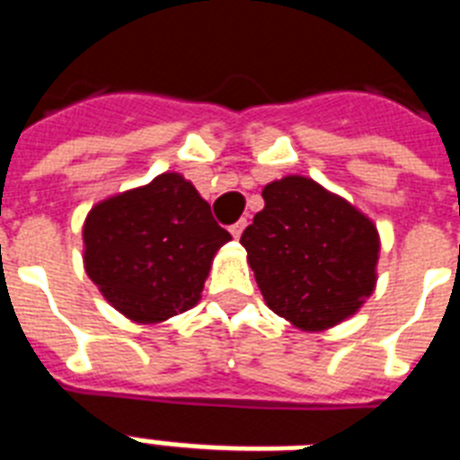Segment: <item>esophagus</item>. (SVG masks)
I'll return each instance as SVG.
<instances>
[{
    "label": "esophagus",
    "instance_id": "esophagus-1",
    "mask_svg": "<svg viewBox=\"0 0 460 460\" xmlns=\"http://www.w3.org/2000/svg\"><path fill=\"white\" fill-rule=\"evenodd\" d=\"M243 229H245V219H238L236 224H231V226H229L231 236H234V238H241V234H243Z\"/></svg>",
    "mask_w": 460,
    "mask_h": 460
}]
</instances>
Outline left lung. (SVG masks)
Instances as JSON below:
<instances>
[{
  "mask_svg": "<svg viewBox=\"0 0 460 460\" xmlns=\"http://www.w3.org/2000/svg\"><path fill=\"white\" fill-rule=\"evenodd\" d=\"M262 198L241 245L267 307L303 332L353 317L377 287V224L301 173L267 183Z\"/></svg>",
  "mask_w": 460,
  "mask_h": 460,
  "instance_id": "obj_1",
  "label": "left lung"
}]
</instances>
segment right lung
<instances>
[{
    "label": "right lung",
    "instance_id": "right-lung-1",
    "mask_svg": "<svg viewBox=\"0 0 460 460\" xmlns=\"http://www.w3.org/2000/svg\"><path fill=\"white\" fill-rule=\"evenodd\" d=\"M231 234L179 172L114 193L83 222V267L104 301L136 324L198 305L212 260Z\"/></svg>",
    "mask_w": 460,
    "mask_h": 460
}]
</instances>
